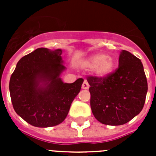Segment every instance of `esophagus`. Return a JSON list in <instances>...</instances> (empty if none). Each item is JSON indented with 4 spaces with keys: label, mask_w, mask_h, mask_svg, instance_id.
I'll return each mask as SVG.
<instances>
[{
    "label": "esophagus",
    "mask_w": 156,
    "mask_h": 156,
    "mask_svg": "<svg viewBox=\"0 0 156 156\" xmlns=\"http://www.w3.org/2000/svg\"><path fill=\"white\" fill-rule=\"evenodd\" d=\"M89 83H87V80H84L83 81V83L82 84V88L83 89H85V90H87L88 88H89Z\"/></svg>",
    "instance_id": "obj_1"
}]
</instances>
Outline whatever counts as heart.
Masks as SVG:
<instances>
[{
    "label": "heart",
    "instance_id": "obj_1",
    "mask_svg": "<svg viewBox=\"0 0 156 156\" xmlns=\"http://www.w3.org/2000/svg\"><path fill=\"white\" fill-rule=\"evenodd\" d=\"M84 66L87 68L94 69L97 76L105 77L113 71L115 62L111 56L104 54H95L87 59Z\"/></svg>",
    "mask_w": 156,
    "mask_h": 156
}]
</instances>
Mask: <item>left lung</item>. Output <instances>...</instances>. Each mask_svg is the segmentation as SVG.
Masks as SVG:
<instances>
[{
  "mask_svg": "<svg viewBox=\"0 0 156 156\" xmlns=\"http://www.w3.org/2000/svg\"><path fill=\"white\" fill-rule=\"evenodd\" d=\"M90 108L97 120L105 125L125 124L140 113L148 83L140 59L122 50L119 67L105 77L88 76Z\"/></svg>",
  "mask_w": 156,
  "mask_h": 156,
  "instance_id": "obj_1",
  "label": "left lung"
}]
</instances>
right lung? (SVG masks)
<instances>
[{
  "mask_svg": "<svg viewBox=\"0 0 156 156\" xmlns=\"http://www.w3.org/2000/svg\"><path fill=\"white\" fill-rule=\"evenodd\" d=\"M61 49L37 48L22 58L9 82L11 99L16 113L37 127H50L62 122L70 105L80 91L82 78L64 83L66 69Z\"/></svg>",
  "mask_w": 156,
  "mask_h": 156,
  "instance_id": "add662e5",
  "label": "right lung"
}]
</instances>
